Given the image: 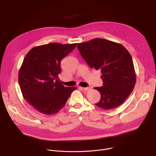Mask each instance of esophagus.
Instances as JSON below:
<instances>
[{"label": "esophagus", "mask_w": 156, "mask_h": 156, "mask_svg": "<svg viewBox=\"0 0 156 156\" xmlns=\"http://www.w3.org/2000/svg\"><path fill=\"white\" fill-rule=\"evenodd\" d=\"M79 88L81 89L82 90H84V91H90L91 90V87H79Z\"/></svg>", "instance_id": "obj_1"}]
</instances>
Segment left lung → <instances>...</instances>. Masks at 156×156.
<instances>
[{
	"label": "left lung",
	"mask_w": 156,
	"mask_h": 156,
	"mask_svg": "<svg viewBox=\"0 0 156 156\" xmlns=\"http://www.w3.org/2000/svg\"><path fill=\"white\" fill-rule=\"evenodd\" d=\"M78 49L91 69L100 70L103 86L96 87L101 94L95 104L104 110L114 109L128 98L136 83V73L131 56L122 44L96 38L78 43Z\"/></svg>",
	"instance_id": "obj_1"
}]
</instances>
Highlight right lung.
Instances as JSON below:
<instances>
[{
    "instance_id": "obj_1",
    "label": "right lung",
    "mask_w": 156,
    "mask_h": 156,
    "mask_svg": "<svg viewBox=\"0 0 156 156\" xmlns=\"http://www.w3.org/2000/svg\"><path fill=\"white\" fill-rule=\"evenodd\" d=\"M76 44L52 42L34 47L26 55L19 70V85L23 98L37 112L57 113L77 88L65 87L58 76L62 59Z\"/></svg>"
}]
</instances>
